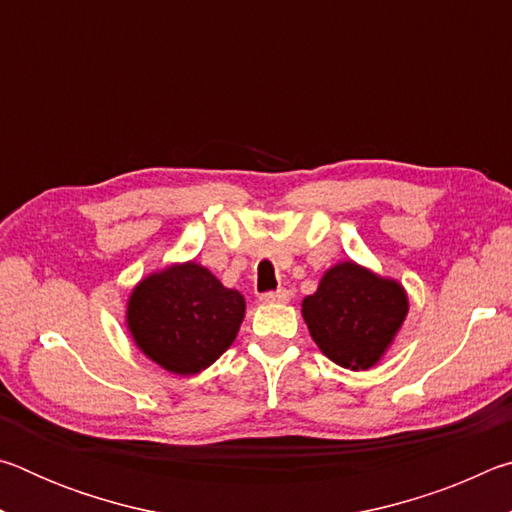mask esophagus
<instances>
[{
    "instance_id": "1",
    "label": "esophagus",
    "mask_w": 512,
    "mask_h": 512,
    "mask_svg": "<svg viewBox=\"0 0 512 512\" xmlns=\"http://www.w3.org/2000/svg\"><path fill=\"white\" fill-rule=\"evenodd\" d=\"M262 302H275V305H282V302H289V291L287 289L268 291L262 296Z\"/></svg>"
}]
</instances>
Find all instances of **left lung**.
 Wrapping results in <instances>:
<instances>
[{
	"label": "left lung",
	"instance_id": "1",
	"mask_svg": "<svg viewBox=\"0 0 512 512\" xmlns=\"http://www.w3.org/2000/svg\"><path fill=\"white\" fill-rule=\"evenodd\" d=\"M409 298L400 282L354 262L329 268L316 293L302 300V318L327 359L350 370H368L400 332Z\"/></svg>",
	"mask_w": 512,
	"mask_h": 512
}]
</instances>
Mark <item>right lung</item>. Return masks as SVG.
Here are the masks:
<instances>
[{
    "mask_svg": "<svg viewBox=\"0 0 512 512\" xmlns=\"http://www.w3.org/2000/svg\"><path fill=\"white\" fill-rule=\"evenodd\" d=\"M246 300L196 262L146 275L128 298L126 325L146 357L173 375H198L237 339Z\"/></svg>",
    "mask_w": 512,
    "mask_h": 512,
    "instance_id": "add662e5",
    "label": "right lung"
}]
</instances>
